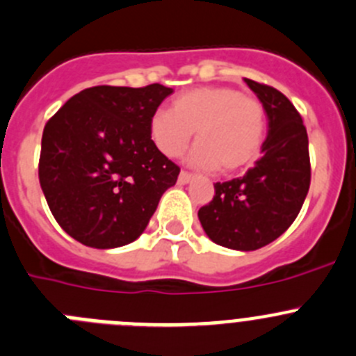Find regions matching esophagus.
Returning a JSON list of instances; mask_svg holds the SVG:
<instances>
[{"instance_id": "esophagus-1", "label": "esophagus", "mask_w": 356, "mask_h": 356, "mask_svg": "<svg viewBox=\"0 0 356 356\" xmlns=\"http://www.w3.org/2000/svg\"><path fill=\"white\" fill-rule=\"evenodd\" d=\"M179 184H188V182L193 181V174H189V172H184L182 170L181 174H179Z\"/></svg>"}]
</instances>
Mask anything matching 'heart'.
Returning a JSON list of instances; mask_svg holds the SVG:
<instances>
[{
    "label": "heart",
    "mask_w": 356,
    "mask_h": 356,
    "mask_svg": "<svg viewBox=\"0 0 356 356\" xmlns=\"http://www.w3.org/2000/svg\"><path fill=\"white\" fill-rule=\"evenodd\" d=\"M193 132H196L193 163L233 174L261 156L268 115L261 101L236 88L198 86L179 95L170 111L160 109L149 120L151 140L167 158L181 156Z\"/></svg>",
    "instance_id": "obj_1"
}]
</instances>
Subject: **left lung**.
Wrapping results in <instances>:
<instances>
[{
    "mask_svg": "<svg viewBox=\"0 0 356 356\" xmlns=\"http://www.w3.org/2000/svg\"><path fill=\"white\" fill-rule=\"evenodd\" d=\"M268 115L262 156L243 177L216 182L212 202L198 210L207 236L233 250H257L298 217L312 181L308 134L291 101L277 88L245 78Z\"/></svg>",
    "mask_w": 356,
    "mask_h": 356,
    "instance_id": "8db88e82",
    "label": "left lung"
}]
</instances>
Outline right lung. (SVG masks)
Returning <instances> with one entry per match:
<instances>
[{"label": "right lung", "instance_id": "obj_1", "mask_svg": "<svg viewBox=\"0 0 356 356\" xmlns=\"http://www.w3.org/2000/svg\"><path fill=\"white\" fill-rule=\"evenodd\" d=\"M172 88L92 86L47 122L38 175L58 226L94 248L143 234L181 168L156 149L149 120Z\"/></svg>", "mask_w": 356, "mask_h": 356}]
</instances>
